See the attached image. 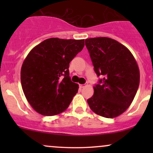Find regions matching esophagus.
<instances>
[{"label":"esophagus","mask_w":153,"mask_h":153,"mask_svg":"<svg viewBox=\"0 0 153 153\" xmlns=\"http://www.w3.org/2000/svg\"><path fill=\"white\" fill-rule=\"evenodd\" d=\"M79 86H80V88H83L85 87V84H80V85H79Z\"/></svg>","instance_id":"34e87169"}]
</instances>
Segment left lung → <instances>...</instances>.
Instances as JSON below:
<instances>
[{"mask_svg":"<svg viewBox=\"0 0 153 153\" xmlns=\"http://www.w3.org/2000/svg\"><path fill=\"white\" fill-rule=\"evenodd\" d=\"M85 46L95 72L103 76L87 102L96 114L115 118L129 108L137 94L140 77L137 63L128 48L113 39H86Z\"/></svg>","mask_w":153,"mask_h":153,"instance_id":"8db88e82","label":"left lung"}]
</instances>
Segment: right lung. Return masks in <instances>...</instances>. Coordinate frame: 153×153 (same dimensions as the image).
<instances>
[{
    "label": "right lung",
    "instance_id": "obj_1",
    "mask_svg": "<svg viewBox=\"0 0 153 153\" xmlns=\"http://www.w3.org/2000/svg\"><path fill=\"white\" fill-rule=\"evenodd\" d=\"M84 45V39L50 38L26 56L21 82L26 100L37 113L57 115L69 106L79 88L71 81L69 64Z\"/></svg>",
    "mask_w": 153,
    "mask_h": 153
}]
</instances>
